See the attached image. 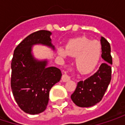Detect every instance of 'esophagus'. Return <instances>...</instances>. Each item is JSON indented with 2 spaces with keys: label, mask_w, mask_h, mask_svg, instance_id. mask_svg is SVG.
<instances>
[{
  "label": "esophagus",
  "mask_w": 125,
  "mask_h": 125,
  "mask_svg": "<svg viewBox=\"0 0 125 125\" xmlns=\"http://www.w3.org/2000/svg\"><path fill=\"white\" fill-rule=\"evenodd\" d=\"M70 80V77L69 75H67L66 74H63L62 75V81L63 83H66L67 81H69Z\"/></svg>",
  "instance_id": "34e87169"
}]
</instances>
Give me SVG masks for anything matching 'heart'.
Returning <instances> with one entry per match:
<instances>
[{
  "label": "heart",
  "instance_id": "b5f03b06",
  "mask_svg": "<svg viewBox=\"0 0 125 125\" xmlns=\"http://www.w3.org/2000/svg\"><path fill=\"white\" fill-rule=\"evenodd\" d=\"M101 51L100 42L87 38L73 39L68 42L65 48H58V53L61 57L66 58L69 56L76 58V67L82 74H88L95 68L101 58Z\"/></svg>",
  "mask_w": 125,
  "mask_h": 125
}]
</instances>
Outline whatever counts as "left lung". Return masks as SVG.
<instances>
[{
    "instance_id": "obj_1",
    "label": "left lung",
    "mask_w": 125,
    "mask_h": 125,
    "mask_svg": "<svg viewBox=\"0 0 125 125\" xmlns=\"http://www.w3.org/2000/svg\"><path fill=\"white\" fill-rule=\"evenodd\" d=\"M101 45L102 48L101 57L103 63L98 70L91 77L77 83L74 92L72 94V101L80 107H90L99 103L112 79V58L111 56V46L109 42L101 37Z\"/></svg>"
}]
</instances>
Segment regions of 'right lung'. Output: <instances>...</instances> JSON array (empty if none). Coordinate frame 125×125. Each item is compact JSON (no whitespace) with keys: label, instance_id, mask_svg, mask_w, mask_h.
Masks as SVG:
<instances>
[{"label":"right lung","instance_id":"right-lung-1","mask_svg":"<svg viewBox=\"0 0 125 125\" xmlns=\"http://www.w3.org/2000/svg\"><path fill=\"white\" fill-rule=\"evenodd\" d=\"M48 30H40L24 38L15 48L11 62V86L13 97L21 110L30 114L43 112L48 104L51 88L62 78L61 70L48 66L47 59L35 57L32 47L45 45L55 51Z\"/></svg>","mask_w":125,"mask_h":125}]
</instances>
